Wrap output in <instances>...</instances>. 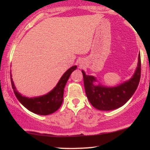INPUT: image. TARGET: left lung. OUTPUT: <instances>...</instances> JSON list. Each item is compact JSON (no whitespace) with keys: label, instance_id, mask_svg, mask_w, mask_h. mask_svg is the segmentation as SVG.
<instances>
[{"label":"left lung","instance_id":"left-lung-1","mask_svg":"<svg viewBox=\"0 0 150 150\" xmlns=\"http://www.w3.org/2000/svg\"><path fill=\"white\" fill-rule=\"evenodd\" d=\"M84 85L86 95L90 104L98 110L111 111L123 106L135 93L139 85L141 73L140 54L138 55V63L131 78L115 87L102 85L92 75H87L84 70Z\"/></svg>","mask_w":150,"mask_h":150}]
</instances>
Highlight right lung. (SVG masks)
<instances>
[{
    "label": "right lung",
    "instance_id": "add662e5",
    "mask_svg": "<svg viewBox=\"0 0 150 150\" xmlns=\"http://www.w3.org/2000/svg\"><path fill=\"white\" fill-rule=\"evenodd\" d=\"M76 68L77 65H74L69 68L62 75L56 87L44 95L30 98L22 96L16 89L10 73L12 87L18 101L31 112L42 116L51 114L61 107L63 101L65 86L69 79L70 74L76 70Z\"/></svg>",
    "mask_w": 150,
    "mask_h": 150
}]
</instances>
